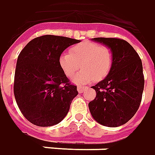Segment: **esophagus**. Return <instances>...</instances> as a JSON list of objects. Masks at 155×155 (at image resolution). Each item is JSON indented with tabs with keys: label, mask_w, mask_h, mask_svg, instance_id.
<instances>
[{
	"label": "esophagus",
	"mask_w": 155,
	"mask_h": 155,
	"mask_svg": "<svg viewBox=\"0 0 155 155\" xmlns=\"http://www.w3.org/2000/svg\"><path fill=\"white\" fill-rule=\"evenodd\" d=\"M77 89H78V92L79 93H82L83 92H84L85 90L87 89V87H82V86H78L77 87Z\"/></svg>",
	"instance_id": "1"
}]
</instances>
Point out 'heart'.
<instances>
[{"instance_id": "obj_1", "label": "heart", "mask_w": 155, "mask_h": 155, "mask_svg": "<svg viewBox=\"0 0 155 155\" xmlns=\"http://www.w3.org/2000/svg\"><path fill=\"white\" fill-rule=\"evenodd\" d=\"M114 62V53L110 48L91 41H83L71 48L70 52H63L59 57V65L71 78L80 68L72 78L73 83L87 84L93 80H101L109 73Z\"/></svg>"}]
</instances>
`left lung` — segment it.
I'll return each instance as SVG.
<instances>
[{
    "instance_id": "left-lung-1",
    "label": "left lung",
    "mask_w": 155,
    "mask_h": 155,
    "mask_svg": "<svg viewBox=\"0 0 155 155\" xmlns=\"http://www.w3.org/2000/svg\"><path fill=\"white\" fill-rule=\"evenodd\" d=\"M92 40L109 48L114 62L107 76L93 86L96 97L88 104L95 121L107 127H118L135 114L144 87L142 61L128 41L118 38Z\"/></svg>"
}]
</instances>
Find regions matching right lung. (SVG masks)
Listing matches in <instances>:
<instances>
[{"label":"right lung","mask_w":155,"mask_h":155,"mask_svg":"<svg viewBox=\"0 0 155 155\" xmlns=\"http://www.w3.org/2000/svg\"><path fill=\"white\" fill-rule=\"evenodd\" d=\"M81 41L45 35L29 41L16 62L14 95L21 114L39 127L58 124L78 94L59 65V57Z\"/></svg>","instance_id":"obj_1"}]
</instances>
